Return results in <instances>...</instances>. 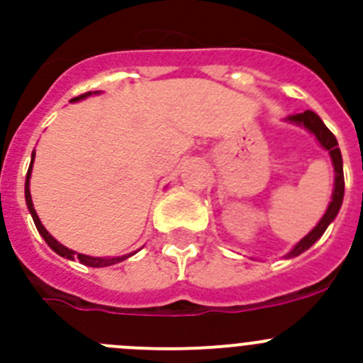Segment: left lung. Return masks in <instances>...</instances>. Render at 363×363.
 Masks as SVG:
<instances>
[{"label": "left lung", "instance_id": "obj_1", "mask_svg": "<svg viewBox=\"0 0 363 363\" xmlns=\"http://www.w3.org/2000/svg\"><path fill=\"white\" fill-rule=\"evenodd\" d=\"M287 121L291 123H296L301 125V127H306L309 133L314 134V138L318 140L320 145L329 152L333 160V167H335V191H333V200L327 207L325 214L322 216V220L318 221V225L314 227L309 234H307L306 238H301L296 245L291 249V252L285 255V258H294V256L301 255L303 251H307L311 245H313L316 240H320L325 229L329 227L333 220L336 218L338 214L340 207H342V201H344V189H345V182H344V163H342V152H340V147L338 142H336L335 134L331 130L327 129L325 123L320 120V116L316 112L313 111H306V112H300V114H293V116L287 118Z\"/></svg>", "mask_w": 363, "mask_h": 363}]
</instances>
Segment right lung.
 Segmentation results:
<instances>
[{
    "mask_svg": "<svg viewBox=\"0 0 363 363\" xmlns=\"http://www.w3.org/2000/svg\"><path fill=\"white\" fill-rule=\"evenodd\" d=\"M91 94H92V92H85V94L78 96V98H72V99H70V101H79V99L86 98V96H91ZM34 156H36V152H32L30 167H28L27 179H25V200H27L28 213L32 214V220H34V223H36L38 233H40L41 236H43V240H45V242H47V245H49L54 252H57V255H60V256H63V258H69V259H76V258H78L83 265H89V267H108V265L120 264V262L127 259V258H129V256H133L134 252H133V255L116 256V258H94V256H86V255H82V252L72 251V249H69V247L62 245V243L57 242V240L54 238L52 234H49V230L45 229L43 223H41V221H40V216H38L36 209H34V205H32L30 189H28V184H30V172H32V163H34Z\"/></svg>",
    "mask_w": 363,
    "mask_h": 363,
    "instance_id": "1",
    "label": "right lung"
}]
</instances>
